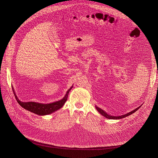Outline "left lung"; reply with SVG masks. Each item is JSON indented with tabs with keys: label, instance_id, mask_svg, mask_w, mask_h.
<instances>
[{
	"label": "left lung",
	"instance_id": "obj_1",
	"mask_svg": "<svg viewBox=\"0 0 158 158\" xmlns=\"http://www.w3.org/2000/svg\"><path fill=\"white\" fill-rule=\"evenodd\" d=\"M140 107H141V106H139L138 107H137L136 109L134 110L133 111H131V112H129V113H127V114H125L122 115V116H118V117H114V116H111V115H110V114H107L104 110H102V109H101L100 107H98L97 106H95L96 109H97V110L98 111V113H100L102 116H104V117H106V118H108V119H121V118H125V117H127V116H129V115H131V114H132V113H134L135 112H136V111Z\"/></svg>",
	"mask_w": 158,
	"mask_h": 158
}]
</instances>
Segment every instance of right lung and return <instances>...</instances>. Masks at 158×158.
<instances>
[{
	"label": "right lung",
	"instance_id": "1",
	"mask_svg": "<svg viewBox=\"0 0 158 158\" xmlns=\"http://www.w3.org/2000/svg\"><path fill=\"white\" fill-rule=\"evenodd\" d=\"M72 88V86L67 91V92H66L65 96L61 99V100L52 102V103H50V104H41V103H38L35 102H22L19 100L17 96H16V95L15 94L13 88V91L16 101H17L18 103L23 107V108L38 115H46L48 114H51L53 112L61 108V107L63 106V105L64 104L65 102L67 101L69 92Z\"/></svg>",
	"mask_w": 158,
	"mask_h": 158
}]
</instances>
